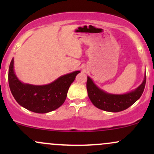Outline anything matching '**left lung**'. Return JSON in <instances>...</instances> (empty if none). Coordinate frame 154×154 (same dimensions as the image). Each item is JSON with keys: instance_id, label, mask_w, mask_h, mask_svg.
Here are the masks:
<instances>
[{"instance_id": "obj_1", "label": "left lung", "mask_w": 154, "mask_h": 154, "mask_svg": "<svg viewBox=\"0 0 154 154\" xmlns=\"http://www.w3.org/2000/svg\"><path fill=\"white\" fill-rule=\"evenodd\" d=\"M146 82L145 74L142 83L132 91L124 94H114L98 88L90 77H88L87 91L93 105L101 110L109 112H119L127 109L135 103L143 93Z\"/></svg>"}]
</instances>
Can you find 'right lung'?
Instances as JSON below:
<instances>
[{
	"instance_id": "obj_1",
	"label": "right lung",
	"mask_w": 154,
	"mask_h": 154,
	"mask_svg": "<svg viewBox=\"0 0 154 154\" xmlns=\"http://www.w3.org/2000/svg\"><path fill=\"white\" fill-rule=\"evenodd\" d=\"M79 72L75 71L62 75L54 82L43 85L24 83L16 75L13 58L8 69V83L11 92L19 105L32 112L45 114L62 105L69 88Z\"/></svg>"
}]
</instances>
